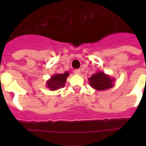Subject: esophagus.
<instances>
[{
    "label": "esophagus",
    "instance_id": "esophagus-1",
    "mask_svg": "<svg viewBox=\"0 0 146 146\" xmlns=\"http://www.w3.org/2000/svg\"><path fill=\"white\" fill-rule=\"evenodd\" d=\"M74 73H75L76 75H80V73H81V70H75Z\"/></svg>",
    "mask_w": 146,
    "mask_h": 146
}]
</instances>
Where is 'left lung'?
Instances as JSON below:
<instances>
[{
    "mask_svg": "<svg viewBox=\"0 0 146 146\" xmlns=\"http://www.w3.org/2000/svg\"><path fill=\"white\" fill-rule=\"evenodd\" d=\"M114 78L111 77L102 71H98L89 78L90 86L98 91H104L111 89L114 86Z\"/></svg>",
    "mask_w": 146,
    "mask_h": 146,
    "instance_id": "8db88e82",
    "label": "left lung"
}]
</instances>
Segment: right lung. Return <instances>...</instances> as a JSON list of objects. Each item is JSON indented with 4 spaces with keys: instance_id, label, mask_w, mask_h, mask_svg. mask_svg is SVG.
<instances>
[{
    "instance_id": "1",
    "label": "right lung",
    "mask_w": 146,
    "mask_h": 146,
    "mask_svg": "<svg viewBox=\"0 0 146 146\" xmlns=\"http://www.w3.org/2000/svg\"><path fill=\"white\" fill-rule=\"evenodd\" d=\"M70 75V73L66 71L64 73H55L50 76L48 80H47L46 86L50 91H54L64 87L66 79Z\"/></svg>"
}]
</instances>
